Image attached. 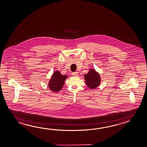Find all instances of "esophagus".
<instances>
[{"instance_id": "esophagus-1", "label": "esophagus", "mask_w": 147, "mask_h": 147, "mask_svg": "<svg viewBox=\"0 0 147 147\" xmlns=\"http://www.w3.org/2000/svg\"><path fill=\"white\" fill-rule=\"evenodd\" d=\"M72 75L73 76H78V73L77 72H73V73H72Z\"/></svg>"}]
</instances>
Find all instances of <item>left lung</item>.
<instances>
[{
    "label": "left lung",
    "mask_w": 147,
    "mask_h": 147,
    "mask_svg": "<svg viewBox=\"0 0 147 147\" xmlns=\"http://www.w3.org/2000/svg\"><path fill=\"white\" fill-rule=\"evenodd\" d=\"M84 76L86 84L91 89L95 88L100 84L101 78L99 73L94 69H90L88 73Z\"/></svg>",
    "instance_id": "8db88e82"
}]
</instances>
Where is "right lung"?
<instances>
[{
    "instance_id": "obj_1",
    "label": "right lung",
    "mask_w": 147,
    "mask_h": 147,
    "mask_svg": "<svg viewBox=\"0 0 147 147\" xmlns=\"http://www.w3.org/2000/svg\"><path fill=\"white\" fill-rule=\"evenodd\" d=\"M67 78V75H62L59 71L54 72L48 84L50 90L54 92H59L62 88L64 81Z\"/></svg>"
}]
</instances>
